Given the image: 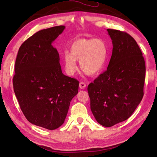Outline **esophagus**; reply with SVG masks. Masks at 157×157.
<instances>
[{
	"mask_svg": "<svg viewBox=\"0 0 157 157\" xmlns=\"http://www.w3.org/2000/svg\"><path fill=\"white\" fill-rule=\"evenodd\" d=\"M85 87H86V84H85L83 82H81L80 83H79V88H80L81 89H83L85 88Z\"/></svg>",
	"mask_w": 157,
	"mask_h": 157,
	"instance_id": "34e87169",
	"label": "esophagus"
}]
</instances>
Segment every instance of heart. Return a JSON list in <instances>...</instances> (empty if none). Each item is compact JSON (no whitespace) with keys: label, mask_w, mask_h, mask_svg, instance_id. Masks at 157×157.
Here are the masks:
<instances>
[{"label":"heart","mask_w":157,"mask_h":157,"mask_svg":"<svg viewBox=\"0 0 157 157\" xmlns=\"http://www.w3.org/2000/svg\"><path fill=\"white\" fill-rule=\"evenodd\" d=\"M70 53L66 52L63 62L68 75H73L78 68L77 61L80 62V68L88 75L100 74L107 63L108 48L101 39H79L73 42Z\"/></svg>","instance_id":"1"}]
</instances>
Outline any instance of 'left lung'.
<instances>
[{
	"label": "left lung",
	"instance_id": "left-lung-1",
	"mask_svg": "<svg viewBox=\"0 0 157 157\" xmlns=\"http://www.w3.org/2000/svg\"><path fill=\"white\" fill-rule=\"evenodd\" d=\"M107 30L113 44L110 62L87 90L95 120L109 127L129 118L142 100L145 63L132 36L120 30Z\"/></svg>",
	"mask_w": 157,
	"mask_h": 157
}]
</instances>
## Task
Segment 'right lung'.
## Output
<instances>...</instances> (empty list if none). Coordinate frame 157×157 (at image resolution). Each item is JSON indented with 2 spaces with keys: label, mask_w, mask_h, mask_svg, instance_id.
I'll list each match as a JSON object with an SVG mask.
<instances>
[{
  "label": "right lung",
  "mask_w": 157,
  "mask_h": 157,
  "mask_svg": "<svg viewBox=\"0 0 157 157\" xmlns=\"http://www.w3.org/2000/svg\"><path fill=\"white\" fill-rule=\"evenodd\" d=\"M64 25L37 32L21 45L16 59L13 86L21 111L32 124L49 130L64 123L79 82L63 75L52 42Z\"/></svg>",
  "instance_id": "add662e5"
}]
</instances>
